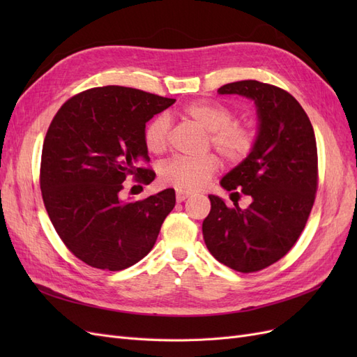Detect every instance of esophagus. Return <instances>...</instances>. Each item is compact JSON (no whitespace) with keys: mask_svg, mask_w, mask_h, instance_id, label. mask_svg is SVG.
<instances>
[{"mask_svg":"<svg viewBox=\"0 0 357 357\" xmlns=\"http://www.w3.org/2000/svg\"><path fill=\"white\" fill-rule=\"evenodd\" d=\"M189 195H190L189 192H185V190H177V193H176V198H177V201H178V202H183V201H185L186 198H189Z\"/></svg>","mask_w":357,"mask_h":357,"instance_id":"1","label":"esophagus"}]
</instances>
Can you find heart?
Segmentation results:
<instances>
[{
  "label": "heart",
  "mask_w": 357,
  "mask_h": 357,
  "mask_svg": "<svg viewBox=\"0 0 357 357\" xmlns=\"http://www.w3.org/2000/svg\"><path fill=\"white\" fill-rule=\"evenodd\" d=\"M181 114L208 131V144L232 164H238L253 152L257 142L255 129L232 121L234 112L219 102H192ZM171 126L168 117L158 116L144 129V144L150 153H164L169 144ZM219 171V159L208 153L198 158L176 156L159 168L160 181L177 190H198Z\"/></svg>",
  "instance_id": "1"
}]
</instances>
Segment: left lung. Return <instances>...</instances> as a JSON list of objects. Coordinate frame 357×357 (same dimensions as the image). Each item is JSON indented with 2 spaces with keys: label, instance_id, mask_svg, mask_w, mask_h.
Returning <instances> with one entry per match:
<instances>
[{
  "label": "left lung",
  "instance_id": "1",
  "mask_svg": "<svg viewBox=\"0 0 357 357\" xmlns=\"http://www.w3.org/2000/svg\"><path fill=\"white\" fill-rule=\"evenodd\" d=\"M220 95L255 101L259 117L253 152L220 185L232 195L252 197L241 210L215 195L202 222L205 245L235 271L256 273L280 261L304 231L319 183L314 129L301 104L282 88L257 80L222 86Z\"/></svg>",
  "mask_w": 357,
  "mask_h": 357
}]
</instances>
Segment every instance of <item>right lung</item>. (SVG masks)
<instances>
[{
    "label": "right lung",
    "mask_w": 357,
    "mask_h": 357,
    "mask_svg": "<svg viewBox=\"0 0 357 357\" xmlns=\"http://www.w3.org/2000/svg\"><path fill=\"white\" fill-rule=\"evenodd\" d=\"M176 102L125 86L74 95L53 117L43 143L40 188L53 228L86 265L122 271L152 250L176 205L174 189L142 201L121 199L132 177H156L144 144L146 123Z\"/></svg>",
    "instance_id": "right-lung-1"
}]
</instances>
